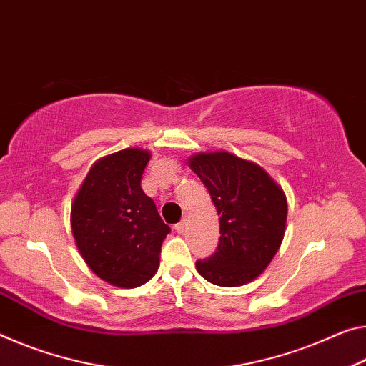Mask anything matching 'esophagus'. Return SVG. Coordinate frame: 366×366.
<instances>
[{
	"label": "esophagus",
	"mask_w": 366,
	"mask_h": 366,
	"mask_svg": "<svg viewBox=\"0 0 366 366\" xmlns=\"http://www.w3.org/2000/svg\"><path fill=\"white\" fill-rule=\"evenodd\" d=\"M174 229H176V233H179V234L184 233V229H185V219H184V222L177 223L176 226H174Z\"/></svg>",
	"instance_id": "obj_1"
}]
</instances>
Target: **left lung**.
Wrapping results in <instances>:
<instances>
[{
    "label": "left lung",
    "instance_id": "obj_1",
    "mask_svg": "<svg viewBox=\"0 0 366 366\" xmlns=\"http://www.w3.org/2000/svg\"><path fill=\"white\" fill-rule=\"evenodd\" d=\"M189 166L210 194L219 217V244L197 272L213 285L239 287L256 280L285 236L287 197L256 162L228 152L197 153Z\"/></svg>",
    "mask_w": 366,
    "mask_h": 366
}]
</instances>
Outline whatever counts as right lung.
<instances>
[{"instance_id":"right-lung-1","label":"right lung","mask_w":366,"mask_h":366,"mask_svg":"<svg viewBox=\"0 0 366 366\" xmlns=\"http://www.w3.org/2000/svg\"><path fill=\"white\" fill-rule=\"evenodd\" d=\"M149 158L148 149L127 148L97 159L71 204V233L81 257L114 287L147 283L171 231L142 189Z\"/></svg>"}]
</instances>
